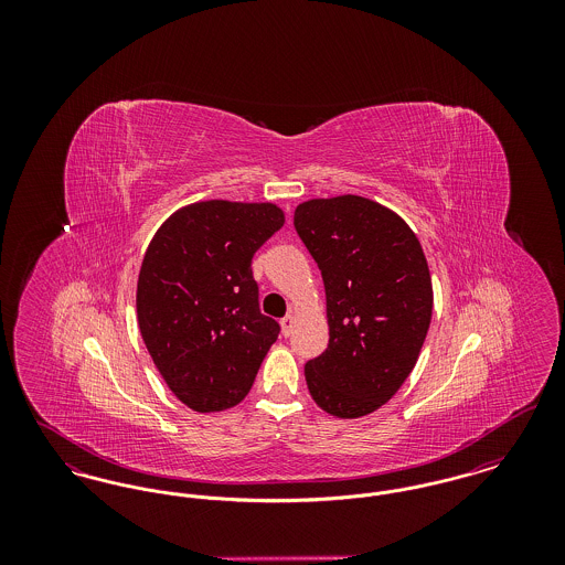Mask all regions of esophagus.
<instances>
[{"label":"esophagus","instance_id":"1","mask_svg":"<svg viewBox=\"0 0 565 565\" xmlns=\"http://www.w3.org/2000/svg\"><path fill=\"white\" fill-rule=\"evenodd\" d=\"M296 316L295 313H290V316H286L284 320H281V332L286 334V337H290L292 334V330H295Z\"/></svg>","mask_w":565,"mask_h":565}]
</instances>
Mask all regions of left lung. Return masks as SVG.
Masks as SVG:
<instances>
[{
  "mask_svg": "<svg viewBox=\"0 0 565 565\" xmlns=\"http://www.w3.org/2000/svg\"><path fill=\"white\" fill-rule=\"evenodd\" d=\"M295 226L322 270L330 328L305 364L309 394L332 417H364L401 390L426 341V254L401 215L358 194L302 201Z\"/></svg>",
  "mask_w": 565,
  "mask_h": 565,
  "instance_id": "8db88e82",
  "label": "left lung"
}]
</instances>
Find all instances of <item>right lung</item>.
Returning a JSON list of instances; mask_svg holds the SVG:
<instances>
[{"mask_svg":"<svg viewBox=\"0 0 565 565\" xmlns=\"http://www.w3.org/2000/svg\"><path fill=\"white\" fill-rule=\"evenodd\" d=\"M286 222L275 203L196 201L169 215L137 277V323L167 387L196 413L242 403L277 341L252 256Z\"/></svg>","mask_w":565,"mask_h":565,"instance_id":"obj_1","label":"right lung"}]
</instances>
